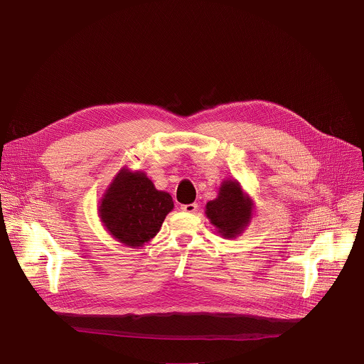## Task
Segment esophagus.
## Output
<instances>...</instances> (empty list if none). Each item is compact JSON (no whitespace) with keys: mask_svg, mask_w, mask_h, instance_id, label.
Segmentation results:
<instances>
[{"mask_svg":"<svg viewBox=\"0 0 364 364\" xmlns=\"http://www.w3.org/2000/svg\"><path fill=\"white\" fill-rule=\"evenodd\" d=\"M197 204L196 203H190V204H183L181 205V210L183 212H186V213H194V212H197Z\"/></svg>","mask_w":364,"mask_h":364,"instance_id":"obj_1","label":"esophagus"}]
</instances>
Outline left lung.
<instances>
[{
    "label": "left lung",
    "instance_id": "1",
    "mask_svg": "<svg viewBox=\"0 0 364 364\" xmlns=\"http://www.w3.org/2000/svg\"><path fill=\"white\" fill-rule=\"evenodd\" d=\"M205 215L225 237H236L252 219V200L245 197L237 181H225L218 198L205 204Z\"/></svg>",
    "mask_w": 364,
    "mask_h": 364
}]
</instances>
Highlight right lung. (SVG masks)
I'll list each match as a JSON object with an SVG mask.
<instances>
[{
  "instance_id": "add662e5",
  "label": "right lung",
  "mask_w": 364,
  "mask_h": 364,
  "mask_svg": "<svg viewBox=\"0 0 364 364\" xmlns=\"http://www.w3.org/2000/svg\"><path fill=\"white\" fill-rule=\"evenodd\" d=\"M174 203L159 191L144 173L121 170L99 205V216L109 233L127 246L138 247L161 229Z\"/></svg>"
}]
</instances>
